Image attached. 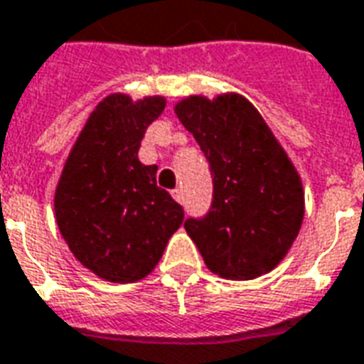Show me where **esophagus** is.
Segmentation results:
<instances>
[{
  "instance_id": "1",
  "label": "esophagus",
  "mask_w": 364,
  "mask_h": 364,
  "mask_svg": "<svg viewBox=\"0 0 364 364\" xmlns=\"http://www.w3.org/2000/svg\"><path fill=\"white\" fill-rule=\"evenodd\" d=\"M172 198L178 201V203H182L184 201V192L180 188H176V190H172Z\"/></svg>"
}]
</instances>
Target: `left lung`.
Wrapping results in <instances>:
<instances>
[{"label": "left lung", "mask_w": 364, "mask_h": 364, "mask_svg": "<svg viewBox=\"0 0 364 364\" xmlns=\"http://www.w3.org/2000/svg\"><path fill=\"white\" fill-rule=\"evenodd\" d=\"M182 126L200 143L213 178L203 217L184 227L205 266L225 279L272 272L301 230L304 193L299 174L272 129L240 95L176 105Z\"/></svg>", "instance_id": "8db88e82"}]
</instances>
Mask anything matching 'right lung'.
Listing matches in <instances>:
<instances>
[{
  "instance_id": "add662e5",
  "label": "right lung",
  "mask_w": 364,
  "mask_h": 364,
  "mask_svg": "<svg viewBox=\"0 0 364 364\" xmlns=\"http://www.w3.org/2000/svg\"><path fill=\"white\" fill-rule=\"evenodd\" d=\"M164 98L132 102L110 95L95 108L73 145L54 198L58 227L85 267L112 283L153 272L184 209L156 186V166L137 151Z\"/></svg>"
}]
</instances>
